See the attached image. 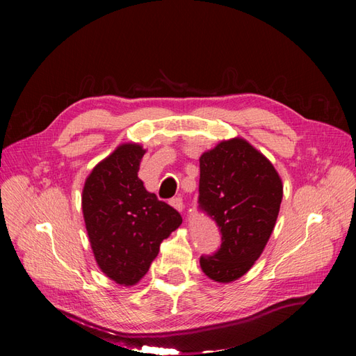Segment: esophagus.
<instances>
[{
	"instance_id": "34e87169",
	"label": "esophagus",
	"mask_w": 356,
	"mask_h": 356,
	"mask_svg": "<svg viewBox=\"0 0 356 356\" xmlns=\"http://www.w3.org/2000/svg\"><path fill=\"white\" fill-rule=\"evenodd\" d=\"M169 204H170L172 208H175V209L179 211V212H182V208H184V203H182V199H181V197L170 199V200H169Z\"/></svg>"
}]
</instances>
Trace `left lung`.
Returning a JSON list of instances; mask_svg holds the SVG:
<instances>
[{
    "instance_id": "left-lung-1",
    "label": "left lung",
    "mask_w": 356,
    "mask_h": 356,
    "mask_svg": "<svg viewBox=\"0 0 356 356\" xmlns=\"http://www.w3.org/2000/svg\"><path fill=\"white\" fill-rule=\"evenodd\" d=\"M199 203L222 234L218 252L200 258L213 282L230 284L250 272L270 239L284 196L282 179L261 152L230 138L200 159Z\"/></svg>"
}]
</instances>
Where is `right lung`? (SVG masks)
Returning <instances> with one entry per match:
<instances>
[{
    "instance_id": "obj_1",
    "label": "right lung",
    "mask_w": 356,
    "mask_h": 356,
    "mask_svg": "<svg viewBox=\"0 0 356 356\" xmlns=\"http://www.w3.org/2000/svg\"><path fill=\"white\" fill-rule=\"evenodd\" d=\"M147 149L120 144L84 181L83 218L96 264L123 286L138 284L148 272L160 243L182 218L168 203L147 191L138 178Z\"/></svg>"
}]
</instances>
